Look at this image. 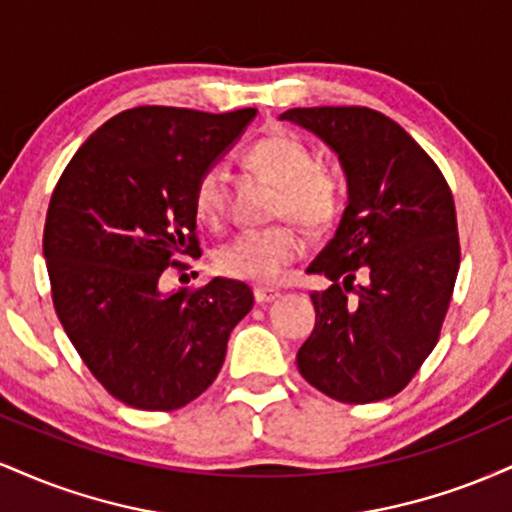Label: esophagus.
Segmentation results:
<instances>
[{
    "instance_id": "obj_1",
    "label": "esophagus",
    "mask_w": 512,
    "mask_h": 512,
    "mask_svg": "<svg viewBox=\"0 0 512 512\" xmlns=\"http://www.w3.org/2000/svg\"><path fill=\"white\" fill-rule=\"evenodd\" d=\"M252 293H255V301L260 303V305L272 303L274 298H279V291H276V289H267V286H257V289L252 291Z\"/></svg>"
}]
</instances>
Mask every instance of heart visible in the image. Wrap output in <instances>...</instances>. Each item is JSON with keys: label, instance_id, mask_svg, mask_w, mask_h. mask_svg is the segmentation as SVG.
Instances as JSON below:
<instances>
[{"label": "heart", "instance_id": "1", "mask_svg": "<svg viewBox=\"0 0 512 512\" xmlns=\"http://www.w3.org/2000/svg\"><path fill=\"white\" fill-rule=\"evenodd\" d=\"M252 173L276 185V219L298 221L308 231H322L337 219L344 202V180L339 170L315 163L313 151L296 134L274 129L252 142L243 154ZM192 207L199 221L219 223L226 214V173L209 166L199 173L192 190ZM303 238L293 223L238 233L216 257L226 276L250 284H274L303 255Z\"/></svg>", "mask_w": 512, "mask_h": 512}]
</instances>
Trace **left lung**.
Returning <instances> with one entry per match:
<instances>
[{"label":"left lung","mask_w":512,"mask_h":512,"mask_svg":"<svg viewBox=\"0 0 512 512\" xmlns=\"http://www.w3.org/2000/svg\"><path fill=\"white\" fill-rule=\"evenodd\" d=\"M281 120L339 156L349 204L308 274L315 327L298 349L310 385L344 404L402 392L436 346L460 269L455 199L433 158L378 110L291 108Z\"/></svg>","instance_id":"8db88e82"}]
</instances>
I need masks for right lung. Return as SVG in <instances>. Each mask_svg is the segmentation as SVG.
Instances as JSON below:
<instances>
[{"label":"right lung","mask_w":512,"mask_h":512,"mask_svg":"<svg viewBox=\"0 0 512 512\" xmlns=\"http://www.w3.org/2000/svg\"><path fill=\"white\" fill-rule=\"evenodd\" d=\"M255 115L122 110L81 144L52 192V303L93 378L127 407L173 411L202 395L255 303L248 284L219 276L192 291L158 289L178 257L202 255L195 182Z\"/></svg>","instance_id":"1"}]
</instances>
